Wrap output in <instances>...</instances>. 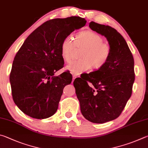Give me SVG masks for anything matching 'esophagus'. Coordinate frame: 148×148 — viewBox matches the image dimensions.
Listing matches in <instances>:
<instances>
[{"mask_svg": "<svg viewBox=\"0 0 148 148\" xmlns=\"http://www.w3.org/2000/svg\"><path fill=\"white\" fill-rule=\"evenodd\" d=\"M77 77V76L76 75H73V81H74V80Z\"/></svg>", "mask_w": 148, "mask_h": 148, "instance_id": "obj_1", "label": "esophagus"}]
</instances>
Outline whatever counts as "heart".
Listing matches in <instances>:
<instances>
[{
  "label": "heart",
  "mask_w": 148,
  "mask_h": 148,
  "mask_svg": "<svg viewBox=\"0 0 148 148\" xmlns=\"http://www.w3.org/2000/svg\"><path fill=\"white\" fill-rule=\"evenodd\" d=\"M82 48L80 60L72 62L66 69L75 75L88 71L91 68L98 69L107 63L111 54V47L99 34L92 30H86L77 34L74 41L67 36L60 45L61 56L68 62L71 59L75 47Z\"/></svg>",
  "instance_id": "b5f03b06"
}]
</instances>
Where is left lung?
Segmentation results:
<instances>
[{
	"mask_svg": "<svg viewBox=\"0 0 148 148\" xmlns=\"http://www.w3.org/2000/svg\"><path fill=\"white\" fill-rule=\"evenodd\" d=\"M89 27L107 38L110 56L97 71L75 79L73 85L84 117L92 123H104L117 118L131 96L134 59L125 39L114 28L94 21Z\"/></svg>",
	"mask_w": 148,
	"mask_h": 148,
	"instance_id": "obj_1",
	"label": "left lung"
}]
</instances>
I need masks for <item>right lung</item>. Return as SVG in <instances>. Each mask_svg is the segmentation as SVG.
<instances>
[{
  "label": "right lung",
  "instance_id": "right-lung-1",
  "mask_svg": "<svg viewBox=\"0 0 148 148\" xmlns=\"http://www.w3.org/2000/svg\"><path fill=\"white\" fill-rule=\"evenodd\" d=\"M86 23L77 16L47 21L21 47L13 62L10 81L15 104L25 114L45 119L56 112L64 88L72 81L68 72L54 76L64 66L61 43Z\"/></svg>",
  "mask_w": 148,
  "mask_h": 148
}]
</instances>
